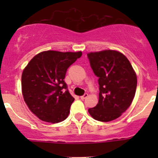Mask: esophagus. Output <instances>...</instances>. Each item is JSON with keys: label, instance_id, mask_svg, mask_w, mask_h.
I'll list each match as a JSON object with an SVG mask.
<instances>
[{"label": "esophagus", "instance_id": "1", "mask_svg": "<svg viewBox=\"0 0 158 158\" xmlns=\"http://www.w3.org/2000/svg\"><path fill=\"white\" fill-rule=\"evenodd\" d=\"M87 97H88V94L85 93V94H84L83 95H82V96H80V98L82 100H83V99H85V98H86Z\"/></svg>", "mask_w": 158, "mask_h": 158}]
</instances>
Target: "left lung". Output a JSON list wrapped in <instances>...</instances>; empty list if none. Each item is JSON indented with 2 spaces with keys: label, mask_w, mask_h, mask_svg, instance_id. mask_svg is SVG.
Returning a JSON list of instances; mask_svg holds the SVG:
<instances>
[{
  "label": "left lung",
  "mask_w": 158,
  "mask_h": 158,
  "mask_svg": "<svg viewBox=\"0 0 158 158\" xmlns=\"http://www.w3.org/2000/svg\"><path fill=\"white\" fill-rule=\"evenodd\" d=\"M91 67L98 77L99 99L89 113L95 120L108 122L118 118L135 98L137 76L124 54L105 49L87 54Z\"/></svg>",
  "instance_id": "obj_1"
}]
</instances>
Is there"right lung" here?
<instances>
[{"mask_svg":"<svg viewBox=\"0 0 158 158\" xmlns=\"http://www.w3.org/2000/svg\"><path fill=\"white\" fill-rule=\"evenodd\" d=\"M82 52L47 50L36 54L23 70L22 94L29 109L40 120L49 123L68 117L74 98L64 78L68 68L80 58Z\"/></svg>","mask_w":158,"mask_h":158,"instance_id":"add662e5","label":"right lung"}]
</instances>
